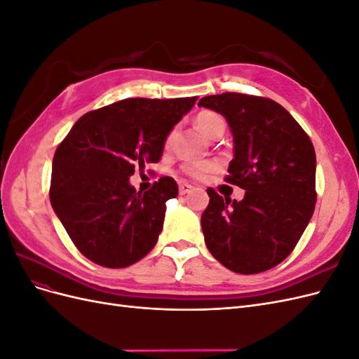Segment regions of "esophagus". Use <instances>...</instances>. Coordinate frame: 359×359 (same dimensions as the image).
<instances>
[{
  "label": "esophagus",
  "instance_id": "obj_1",
  "mask_svg": "<svg viewBox=\"0 0 359 359\" xmlns=\"http://www.w3.org/2000/svg\"><path fill=\"white\" fill-rule=\"evenodd\" d=\"M194 187L191 186V184H187V182H181L180 184V194H187L193 190Z\"/></svg>",
  "mask_w": 359,
  "mask_h": 359
}]
</instances>
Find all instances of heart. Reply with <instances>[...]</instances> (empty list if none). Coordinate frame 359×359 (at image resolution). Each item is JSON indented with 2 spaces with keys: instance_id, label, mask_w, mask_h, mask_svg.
<instances>
[{
  "instance_id": "heart-1",
  "label": "heart",
  "mask_w": 359,
  "mask_h": 359,
  "mask_svg": "<svg viewBox=\"0 0 359 359\" xmlns=\"http://www.w3.org/2000/svg\"><path fill=\"white\" fill-rule=\"evenodd\" d=\"M196 127L206 137H210L212 133L217 132V130H223L224 132V119L219 114L203 111L196 116ZM170 139H172V133L166 139L168 144L170 142ZM214 169H215V165L211 161H194L184 166V172L193 178H203Z\"/></svg>"
}]
</instances>
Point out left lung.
<instances>
[{
    "label": "left lung",
    "instance_id": "left-lung-1",
    "mask_svg": "<svg viewBox=\"0 0 359 359\" xmlns=\"http://www.w3.org/2000/svg\"><path fill=\"white\" fill-rule=\"evenodd\" d=\"M226 118L233 136L227 182L245 190L243 201L208 189L201 217L205 244L227 269L257 274L292 253L316 203V154L310 137L283 106L240 93L199 100Z\"/></svg>",
    "mask_w": 359,
    "mask_h": 359
}]
</instances>
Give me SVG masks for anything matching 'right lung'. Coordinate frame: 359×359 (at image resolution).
<instances>
[{
  "label": "right lung",
  "instance_id": "1",
  "mask_svg": "<svg viewBox=\"0 0 359 359\" xmlns=\"http://www.w3.org/2000/svg\"><path fill=\"white\" fill-rule=\"evenodd\" d=\"M198 97L126 99L85 114L52 161L50 205L79 252L106 268L145 257L163 229L166 201L178 196L163 177L142 193L130 184L135 166L157 163L168 135Z\"/></svg>",
  "mask_w": 359,
  "mask_h": 359
}]
</instances>
